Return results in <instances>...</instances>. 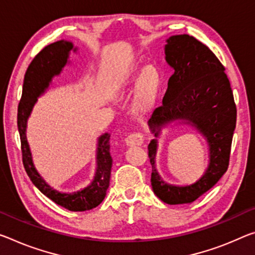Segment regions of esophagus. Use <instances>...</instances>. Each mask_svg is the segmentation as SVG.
<instances>
[{"label":"esophagus","instance_id":"34e87169","mask_svg":"<svg viewBox=\"0 0 255 255\" xmlns=\"http://www.w3.org/2000/svg\"><path fill=\"white\" fill-rule=\"evenodd\" d=\"M144 142V136L142 132H132V134L128 135L125 139V143H126L128 146H138V145H142Z\"/></svg>","mask_w":255,"mask_h":255}]
</instances>
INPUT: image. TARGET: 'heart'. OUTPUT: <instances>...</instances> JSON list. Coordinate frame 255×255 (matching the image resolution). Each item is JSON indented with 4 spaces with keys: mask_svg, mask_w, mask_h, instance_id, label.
<instances>
[{
    "mask_svg": "<svg viewBox=\"0 0 255 255\" xmlns=\"http://www.w3.org/2000/svg\"><path fill=\"white\" fill-rule=\"evenodd\" d=\"M142 71L137 82V96L135 101V110L138 113H144L152 106L155 95L161 84V75L154 66H146L144 68L132 64L128 68L125 78L135 79Z\"/></svg>",
    "mask_w": 255,
    "mask_h": 255,
    "instance_id": "heart-1",
    "label": "heart"
}]
</instances>
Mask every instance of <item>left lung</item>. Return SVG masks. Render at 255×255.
Returning a JSON list of instances; mask_svg holds the SVG:
<instances>
[{
  "instance_id": "left-lung-1",
  "label": "left lung",
  "mask_w": 255,
  "mask_h": 255,
  "mask_svg": "<svg viewBox=\"0 0 255 255\" xmlns=\"http://www.w3.org/2000/svg\"><path fill=\"white\" fill-rule=\"evenodd\" d=\"M164 53L165 61L175 72L169 78L162 104L147 121L149 130L159 137L161 129L171 123L194 127L207 139L209 165L194 184L165 183L155 165L157 139H152L147 146L152 164L151 185L164 203H192L227 171L236 127V106L225 67L207 45L193 36L173 35L167 39Z\"/></svg>"
}]
</instances>
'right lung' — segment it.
Here are the masks:
<instances>
[{"mask_svg": "<svg viewBox=\"0 0 255 255\" xmlns=\"http://www.w3.org/2000/svg\"><path fill=\"white\" fill-rule=\"evenodd\" d=\"M77 47L69 40H58L43 48L35 56L26 71L23 79L22 95L18 106V130L21 140L22 162L30 180L44 195L58 205L70 211H87L94 209L104 200L110 184L112 157L110 155V134L101 135L96 148V170L92 183L80 191L62 193L53 189L36 170L26 130L27 121L37 99L45 92L54 76L61 74L68 62L70 51Z\"/></svg>", "mask_w": 255, "mask_h": 255, "instance_id": "add662e5", "label": "right lung"}]
</instances>
